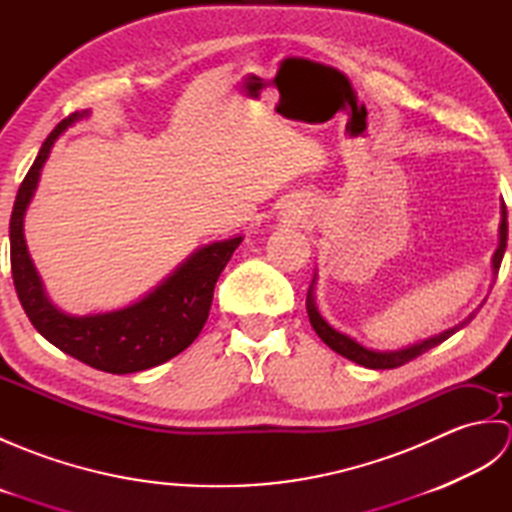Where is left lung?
Listing matches in <instances>:
<instances>
[{"label": "left lung", "instance_id": "obj_1", "mask_svg": "<svg viewBox=\"0 0 512 512\" xmlns=\"http://www.w3.org/2000/svg\"><path fill=\"white\" fill-rule=\"evenodd\" d=\"M506 239H508V215H506V204L502 202V222H499V244H497V250H495V255H493V279H497L499 266H502L504 250H506ZM306 308H308V317H310V323H312L314 332L319 334V339L325 345H328L330 350H334L336 354H341L345 358H350V361H354L358 365L369 367V369H394V367L405 365V363L413 361V358H416V356L431 350V347H436L442 341H447L451 334L462 330L464 325L475 317V312H471L469 319H464L460 325H455V328L444 330L442 334L431 336V339H424V341H420L416 345H409V347H405V350L378 352V350H369V347H365V345H361L358 341L350 339V336H347V334L334 330L332 325L321 317L319 310H317V303H314V279H312L310 290H308V297H306Z\"/></svg>", "mask_w": 512, "mask_h": 512}]
</instances>
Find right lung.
Segmentation results:
<instances>
[{"label": "right lung", "instance_id": "right-lung-1", "mask_svg": "<svg viewBox=\"0 0 512 512\" xmlns=\"http://www.w3.org/2000/svg\"><path fill=\"white\" fill-rule=\"evenodd\" d=\"M90 112H74L52 129L32 162L10 215V270L21 308L35 330L76 361L110 374H134L167 363L198 339L209 319L215 281L242 237L202 246L173 270L160 286L132 306L72 317L48 299L41 277L28 255L24 215L35 195L43 162L65 129Z\"/></svg>", "mask_w": 512, "mask_h": 512}]
</instances>
